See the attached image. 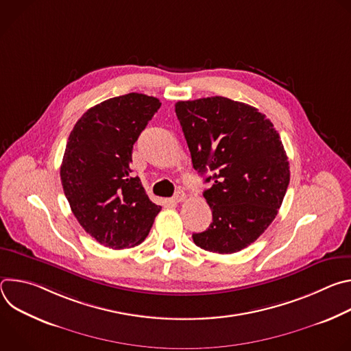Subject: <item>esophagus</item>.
<instances>
[{
	"label": "esophagus",
	"instance_id": "obj_1",
	"mask_svg": "<svg viewBox=\"0 0 351 351\" xmlns=\"http://www.w3.org/2000/svg\"><path fill=\"white\" fill-rule=\"evenodd\" d=\"M186 199V194L183 193V191H178L173 197H172V202L173 203H182V202H184Z\"/></svg>",
	"mask_w": 351,
	"mask_h": 351
}]
</instances>
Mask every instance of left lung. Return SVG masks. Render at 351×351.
I'll return each mask as SVG.
<instances>
[{
  "label": "left lung",
  "mask_w": 351,
  "mask_h": 351,
  "mask_svg": "<svg viewBox=\"0 0 351 351\" xmlns=\"http://www.w3.org/2000/svg\"><path fill=\"white\" fill-rule=\"evenodd\" d=\"M175 112L193 168L213 176L204 197L213 223L193 233L199 248L232 254L254 243L275 219L290 171L279 133L257 108L226 97L178 101Z\"/></svg>",
  "instance_id": "left-lung-1"
}]
</instances>
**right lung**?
I'll use <instances>...</instances> for the list:
<instances>
[{"label":"right lung","instance_id":"1","mask_svg":"<svg viewBox=\"0 0 351 351\" xmlns=\"http://www.w3.org/2000/svg\"><path fill=\"white\" fill-rule=\"evenodd\" d=\"M156 97L129 93L87 110L69 134L61 182L82 228L99 244H140L161 207L132 175L133 144L160 110Z\"/></svg>","mask_w":351,"mask_h":351}]
</instances>
